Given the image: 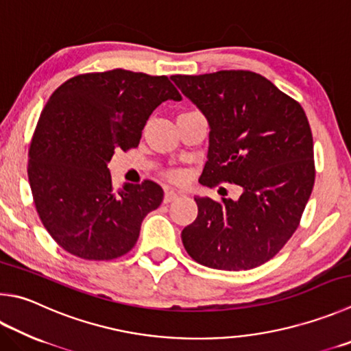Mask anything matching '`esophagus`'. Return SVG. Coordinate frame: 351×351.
<instances>
[{
    "label": "esophagus",
    "mask_w": 351,
    "mask_h": 351,
    "mask_svg": "<svg viewBox=\"0 0 351 351\" xmlns=\"http://www.w3.org/2000/svg\"><path fill=\"white\" fill-rule=\"evenodd\" d=\"M178 197V193L175 192V190H165V193H164V202L165 204H169V202H171V201H175Z\"/></svg>",
    "instance_id": "1"
}]
</instances>
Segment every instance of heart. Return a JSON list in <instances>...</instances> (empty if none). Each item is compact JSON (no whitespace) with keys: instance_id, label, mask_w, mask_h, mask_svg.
Segmentation results:
<instances>
[{"instance_id":"1","label":"heart","mask_w":351,"mask_h":351,"mask_svg":"<svg viewBox=\"0 0 351 351\" xmlns=\"http://www.w3.org/2000/svg\"><path fill=\"white\" fill-rule=\"evenodd\" d=\"M167 178L170 181H175V182H180L182 180V173L180 170H171V171H167Z\"/></svg>"}]
</instances>
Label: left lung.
<instances>
[{
	"instance_id": "obj_1",
	"label": "left lung",
	"mask_w": 351,
	"mask_h": 351,
	"mask_svg": "<svg viewBox=\"0 0 351 351\" xmlns=\"http://www.w3.org/2000/svg\"><path fill=\"white\" fill-rule=\"evenodd\" d=\"M171 80L210 124L202 184L230 182L244 190L238 201L196 196L197 216L182 230V244L210 269L263 265L296 232L313 190V136L305 112L250 70Z\"/></svg>"
}]
</instances>
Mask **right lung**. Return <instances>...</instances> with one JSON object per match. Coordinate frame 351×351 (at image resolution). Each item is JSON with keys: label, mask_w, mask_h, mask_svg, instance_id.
<instances>
[{"label": "right lung", "mask_w": 351, "mask_h": 351, "mask_svg": "<svg viewBox=\"0 0 351 351\" xmlns=\"http://www.w3.org/2000/svg\"><path fill=\"white\" fill-rule=\"evenodd\" d=\"M167 99H182L167 76L124 69L76 75L49 98L27 175L43 226L67 253L112 261L136 244L164 192L150 180L114 190L107 162L138 147L152 112Z\"/></svg>", "instance_id": "add662e5"}]
</instances>
